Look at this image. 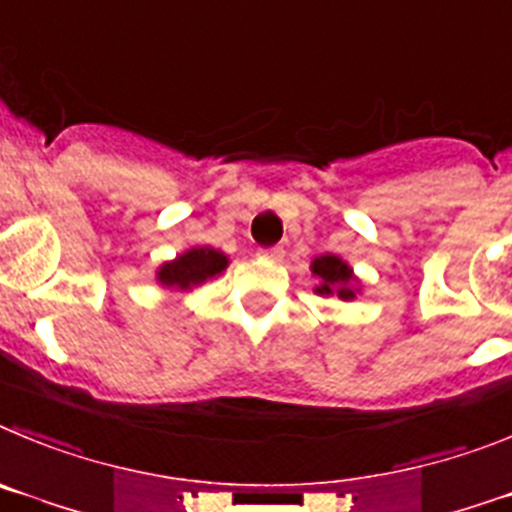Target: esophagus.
Listing matches in <instances>:
<instances>
[{
	"mask_svg": "<svg viewBox=\"0 0 512 512\" xmlns=\"http://www.w3.org/2000/svg\"><path fill=\"white\" fill-rule=\"evenodd\" d=\"M257 255L265 257V260L278 262L280 257H283V250H280V247H260V250H257Z\"/></svg>",
	"mask_w": 512,
	"mask_h": 512,
	"instance_id": "esophagus-1",
	"label": "esophagus"
}]
</instances>
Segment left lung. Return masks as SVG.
<instances>
[{"instance_id":"8db88e82","label":"left lung","mask_w":512,"mask_h":512,"mask_svg":"<svg viewBox=\"0 0 512 512\" xmlns=\"http://www.w3.org/2000/svg\"><path fill=\"white\" fill-rule=\"evenodd\" d=\"M311 273L319 278L316 293L319 296H339L342 301H352L359 293V280L354 278L352 267L336 255H321L311 262Z\"/></svg>"}]
</instances>
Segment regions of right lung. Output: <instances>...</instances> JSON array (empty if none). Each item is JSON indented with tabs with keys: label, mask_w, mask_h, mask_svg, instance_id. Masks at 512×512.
Returning a JSON list of instances; mask_svg holds the SVG:
<instances>
[{
	"label": "right lung",
	"mask_w": 512,
	"mask_h": 512,
	"mask_svg": "<svg viewBox=\"0 0 512 512\" xmlns=\"http://www.w3.org/2000/svg\"><path fill=\"white\" fill-rule=\"evenodd\" d=\"M229 257L214 247H193L178 255L176 260L165 262L158 270V283L170 290H191L206 283L209 278L227 270Z\"/></svg>",
	"instance_id": "1"
}]
</instances>
